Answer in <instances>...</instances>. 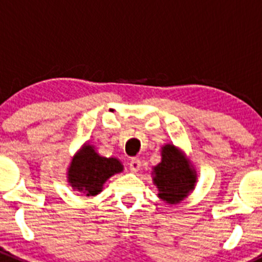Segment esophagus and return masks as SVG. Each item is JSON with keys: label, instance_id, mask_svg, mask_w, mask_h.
<instances>
[{"label": "esophagus", "instance_id": "esophagus-1", "mask_svg": "<svg viewBox=\"0 0 262 262\" xmlns=\"http://www.w3.org/2000/svg\"><path fill=\"white\" fill-rule=\"evenodd\" d=\"M141 160L137 157H133L130 160V162H129V167H130L132 172H138L139 168H141Z\"/></svg>", "mask_w": 262, "mask_h": 262}]
</instances>
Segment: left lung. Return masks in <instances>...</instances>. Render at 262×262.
<instances>
[{"label":"left lung","instance_id":"1","mask_svg":"<svg viewBox=\"0 0 262 262\" xmlns=\"http://www.w3.org/2000/svg\"><path fill=\"white\" fill-rule=\"evenodd\" d=\"M162 160L153 167V182L158 196L167 204H179L196 184V171L184 153L173 144H165L161 150Z\"/></svg>","mask_w":262,"mask_h":262}]
</instances>
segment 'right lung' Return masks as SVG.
I'll list each match as a JSON object with an SVG mask.
<instances>
[{"label": "right lung", "mask_w": 262, "mask_h": 262, "mask_svg": "<svg viewBox=\"0 0 262 262\" xmlns=\"http://www.w3.org/2000/svg\"><path fill=\"white\" fill-rule=\"evenodd\" d=\"M123 171L118 158L102 157L94 146L84 143L72 158L68 167L67 179L73 190L86 196H95L102 191L107 179Z\"/></svg>", "instance_id": "1"}]
</instances>
